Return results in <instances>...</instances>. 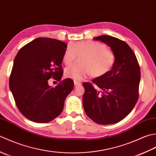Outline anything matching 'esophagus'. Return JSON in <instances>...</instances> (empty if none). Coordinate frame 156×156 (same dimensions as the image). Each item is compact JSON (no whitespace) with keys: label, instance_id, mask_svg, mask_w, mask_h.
<instances>
[{"label":"esophagus","instance_id":"obj_1","mask_svg":"<svg viewBox=\"0 0 156 156\" xmlns=\"http://www.w3.org/2000/svg\"><path fill=\"white\" fill-rule=\"evenodd\" d=\"M74 84H75V85H79L81 84V83L77 81H74Z\"/></svg>","mask_w":156,"mask_h":156}]
</instances>
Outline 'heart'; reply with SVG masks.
<instances>
[{
	"instance_id": "b5f03b06",
	"label": "heart",
	"mask_w": 156,
	"mask_h": 156,
	"mask_svg": "<svg viewBox=\"0 0 156 156\" xmlns=\"http://www.w3.org/2000/svg\"><path fill=\"white\" fill-rule=\"evenodd\" d=\"M83 56L81 65H73L66 67L65 75L75 81H82L91 74L94 77L104 76L111 71L116 62V55L104 44L94 41H82L69 44L62 57L65 65H69Z\"/></svg>"
}]
</instances>
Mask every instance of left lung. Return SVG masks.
<instances>
[{"label":"left lung","mask_w":156,"mask_h":156,"mask_svg":"<svg viewBox=\"0 0 156 156\" xmlns=\"http://www.w3.org/2000/svg\"><path fill=\"white\" fill-rule=\"evenodd\" d=\"M108 45L116 55L110 72L83 83V105L88 117L100 125H111L124 119L139 98L140 67L134 52L125 42L107 35L94 37Z\"/></svg>","instance_id":"obj_1"}]
</instances>
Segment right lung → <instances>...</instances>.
Masks as SVG:
<instances>
[{
    "label": "right lung",
    "mask_w": 156,
    "mask_h": 156,
    "mask_svg": "<svg viewBox=\"0 0 156 156\" xmlns=\"http://www.w3.org/2000/svg\"><path fill=\"white\" fill-rule=\"evenodd\" d=\"M66 47L60 40L38 37L22 47L15 56L9 86L19 110L31 121L46 123L56 119L73 89L71 79L61 80ZM50 78L59 81L55 88L49 86Z\"/></svg>",
    "instance_id": "right-lung-1"
}]
</instances>
